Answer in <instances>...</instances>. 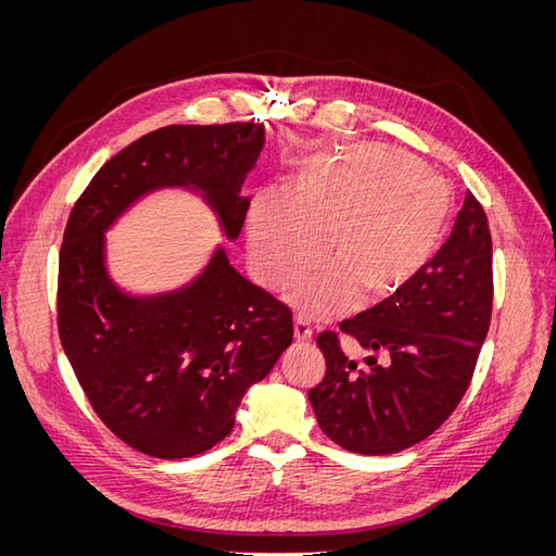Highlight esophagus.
Masks as SVG:
<instances>
[{
    "mask_svg": "<svg viewBox=\"0 0 556 556\" xmlns=\"http://www.w3.org/2000/svg\"><path fill=\"white\" fill-rule=\"evenodd\" d=\"M313 339V329L308 325V319L304 315L294 317V341L296 343H311Z\"/></svg>",
    "mask_w": 556,
    "mask_h": 556,
    "instance_id": "1",
    "label": "esophagus"
}]
</instances>
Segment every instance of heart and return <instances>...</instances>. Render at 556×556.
Returning <instances> with one entry per match:
<instances>
[{
  "instance_id": "1",
  "label": "heart",
  "mask_w": 556,
  "mask_h": 556,
  "mask_svg": "<svg viewBox=\"0 0 556 556\" xmlns=\"http://www.w3.org/2000/svg\"><path fill=\"white\" fill-rule=\"evenodd\" d=\"M452 220L447 185L394 148L357 143L306 160L282 194L262 192L248 208V257L266 288L319 268L290 294L311 317L352 308L359 292L384 301L422 276Z\"/></svg>"
}]
</instances>
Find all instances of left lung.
I'll return each instance as SVG.
<instances>
[{
  "label": "left lung",
  "mask_w": 556,
  "mask_h": 556,
  "mask_svg": "<svg viewBox=\"0 0 556 556\" xmlns=\"http://www.w3.org/2000/svg\"><path fill=\"white\" fill-rule=\"evenodd\" d=\"M492 233L473 194L450 239L410 288L345 319L341 331L366 352L357 366L336 333L317 336L327 371L308 392L317 425L343 450L394 454L439 429L473 378L492 319Z\"/></svg>",
  "instance_id": "1"
}]
</instances>
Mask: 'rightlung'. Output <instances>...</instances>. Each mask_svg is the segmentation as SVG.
<instances>
[{"label":"right lung","mask_w":556,"mask_h":556,"mask_svg":"<svg viewBox=\"0 0 556 556\" xmlns=\"http://www.w3.org/2000/svg\"><path fill=\"white\" fill-rule=\"evenodd\" d=\"M264 127L172 125L134 141L94 174L64 229L58 329L99 419L129 447L188 459L233 429L241 399L292 343L290 308L243 278L217 243L176 290L131 294L106 264V231L143 197L180 188L237 241L241 197Z\"/></svg>","instance_id":"1"}]
</instances>
